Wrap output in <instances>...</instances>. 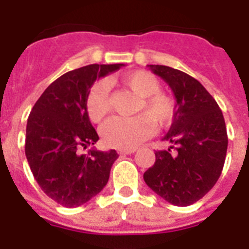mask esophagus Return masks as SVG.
<instances>
[{"mask_svg": "<svg viewBox=\"0 0 249 249\" xmlns=\"http://www.w3.org/2000/svg\"><path fill=\"white\" fill-rule=\"evenodd\" d=\"M137 151V148H120L119 150V154L120 155H130V154H134Z\"/></svg>", "mask_w": 249, "mask_h": 249, "instance_id": "34e87169", "label": "esophagus"}]
</instances>
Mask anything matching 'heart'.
Instances as JSON below:
<instances>
[{"instance_id": "b5f03b06", "label": "heart", "mask_w": 249, "mask_h": 249, "mask_svg": "<svg viewBox=\"0 0 249 249\" xmlns=\"http://www.w3.org/2000/svg\"><path fill=\"white\" fill-rule=\"evenodd\" d=\"M121 84L141 97L137 106L140 115L133 117H112L102 126V138L106 144L116 148H134L151 136L154 124L164 128L173 121L176 102L170 95L160 91V84L147 71H134L125 75ZM108 86L98 81L90 88L86 97V111L90 120L99 123L109 112Z\"/></svg>"}]
</instances>
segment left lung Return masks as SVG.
Wrapping results in <instances>:
<instances>
[{
    "label": "left lung",
    "instance_id": "obj_1",
    "mask_svg": "<svg viewBox=\"0 0 249 249\" xmlns=\"http://www.w3.org/2000/svg\"><path fill=\"white\" fill-rule=\"evenodd\" d=\"M147 67L173 91L176 115L163 138L172 146L155 152V164L144 172L143 179L170 204L191 205L216 185L224 168L228 151L224 115L214 98L190 75L159 64Z\"/></svg>",
    "mask_w": 249,
    "mask_h": 249
}]
</instances>
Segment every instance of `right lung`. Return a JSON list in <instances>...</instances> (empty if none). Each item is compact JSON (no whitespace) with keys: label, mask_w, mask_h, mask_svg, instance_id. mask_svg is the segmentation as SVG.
<instances>
[{"label":"right lung","mask_w":249,"mask_h":249,"mask_svg":"<svg viewBox=\"0 0 249 249\" xmlns=\"http://www.w3.org/2000/svg\"><path fill=\"white\" fill-rule=\"evenodd\" d=\"M124 64H89L64 73L46 88L29 113L25 156L41 190L58 204L75 208L103 190L119 158L115 150H80L99 140L86 111L94 81Z\"/></svg>","instance_id":"right-lung-1"}]
</instances>
